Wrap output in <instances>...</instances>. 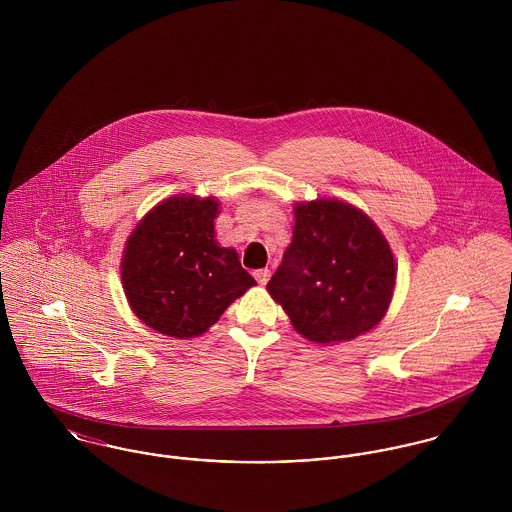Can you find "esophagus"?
Returning a JSON list of instances; mask_svg holds the SVG:
<instances>
[{"label":"esophagus","mask_w":512,"mask_h":512,"mask_svg":"<svg viewBox=\"0 0 512 512\" xmlns=\"http://www.w3.org/2000/svg\"><path fill=\"white\" fill-rule=\"evenodd\" d=\"M254 278H256V282H258L260 286H266L268 280H270V270H268V268L256 270V272H254Z\"/></svg>","instance_id":"34e87169"}]
</instances>
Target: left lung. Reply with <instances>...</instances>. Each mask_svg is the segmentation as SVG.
Instances as JSON below:
<instances>
[{
    "label": "left lung",
    "instance_id": "obj_1",
    "mask_svg": "<svg viewBox=\"0 0 512 512\" xmlns=\"http://www.w3.org/2000/svg\"><path fill=\"white\" fill-rule=\"evenodd\" d=\"M292 244L268 282L293 329L313 343L351 341L384 317L396 264L388 240L357 207L297 203Z\"/></svg>",
    "mask_w": 512,
    "mask_h": 512
}]
</instances>
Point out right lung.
I'll use <instances>...</instances> for the list:
<instances>
[{
	"label": "right lung",
	"instance_id": "1",
	"mask_svg": "<svg viewBox=\"0 0 512 512\" xmlns=\"http://www.w3.org/2000/svg\"><path fill=\"white\" fill-rule=\"evenodd\" d=\"M219 203L213 197H169L130 234L122 284L132 311L157 333L203 335L256 280L232 248L215 240Z\"/></svg>",
	"mask_w": 512,
	"mask_h": 512
}]
</instances>
